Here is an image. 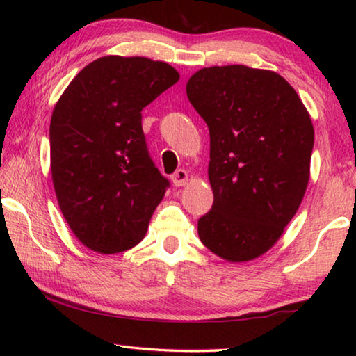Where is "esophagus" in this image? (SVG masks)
Returning a JSON list of instances; mask_svg holds the SVG:
<instances>
[{
  "mask_svg": "<svg viewBox=\"0 0 356 356\" xmlns=\"http://www.w3.org/2000/svg\"><path fill=\"white\" fill-rule=\"evenodd\" d=\"M171 182L176 185V186H185L186 184H188V172H186L185 170L176 171V172L172 174Z\"/></svg>",
  "mask_w": 356,
  "mask_h": 356,
  "instance_id": "1",
  "label": "esophagus"
}]
</instances>
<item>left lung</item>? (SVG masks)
<instances>
[{
    "instance_id": "1",
    "label": "left lung",
    "mask_w": 356,
    "mask_h": 356,
    "mask_svg": "<svg viewBox=\"0 0 356 356\" xmlns=\"http://www.w3.org/2000/svg\"><path fill=\"white\" fill-rule=\"evenodd\" d=\"M186 97L210 134V212L202 245L231 264L278 242L308 188L314 127L284 78L248 65H213L190 76Z\"/></svg>"
}]
</instances>
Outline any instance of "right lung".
I'll use <instances>...</instances> for the list:
<instances>
[{"instance_id": "1", "label": "right lung", "mask_w": 356, "mask_h": 356, "mask_svg": "<svg viewBox=\"0 0 356 356\" xmlns=\"http://www.w3.org/2000/svg\"><path fill=\"white\" fill-rule=\"evenodd\" d=\"M179 78L163 61L102 56L56 102L51 180L70 231L86 248L116 254L146 236L170 182L147 154L141 111Z\"/></svg>"}]
</instances>
